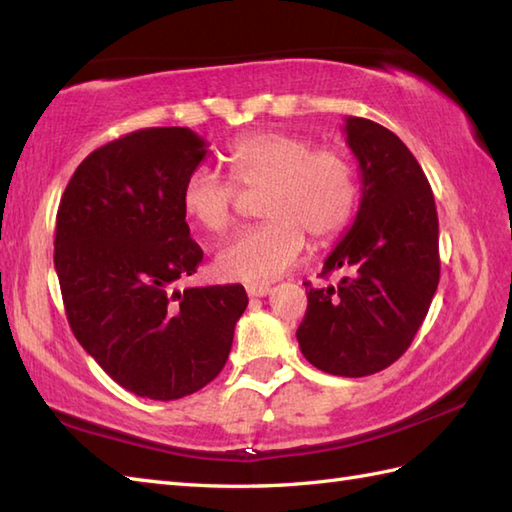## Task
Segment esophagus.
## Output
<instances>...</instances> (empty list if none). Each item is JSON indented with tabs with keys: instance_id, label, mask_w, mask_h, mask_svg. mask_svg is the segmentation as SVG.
Here are the masks:
<instances>
[{
	"instance_id": "obj_1",
	"label": "esophagus",
	"mask_w": 512,
	"mask_h": 512,
	"mask_svg": "<svg viewBox=\"0 0 512 512\" xmlns=\"http://www.w3.org/2000/svg\"><path fill=\"white\" fill-rule=\"evenodd\" d=\"M246 292H248V297H266L270 288L264 284H250V286H246Z\"/></svg>"
}]
</instances>
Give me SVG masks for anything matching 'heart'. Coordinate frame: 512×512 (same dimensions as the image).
Instances as JSON below:
<instances>
[{"instance_id":"b5f03b06","label":"heart","mask_w":512,"mask_h":512,"mask_svg":"<svg viewBox=\"0 0 512 512\" xmlns=\"http://www.w3.org/2000/svg\"><path fill=\"white\" fill-rule=\"evenodd\" d=\"M228 178L193 169L182 184L184 215L204 231L220 235L235 220L239 191H262L257 215L217 250L215 270L228 281L266 284L297 264L306 232L312 242H330L350 224L361 200L352 156L339 147H317L301 134L253 132L224 151Z\"/></svg>"}]
</instances>
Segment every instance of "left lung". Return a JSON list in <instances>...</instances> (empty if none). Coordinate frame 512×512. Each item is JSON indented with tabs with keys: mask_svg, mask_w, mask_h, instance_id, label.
Masks as SVG:
<instances>
[{
	"mask_svg": "<svg viewBox=\"0 0 512 512\" xmlns=\"http://www.w3.org/2000/svg\"><path fill=\"white\" fill-rule=\"evenodd\" d=\"M347 145L361 167L356 220L325 259L297 341L321 372L376 374L407 352L440 281L438 211L429 180L402 140L367 118H345Z\"/></svg>",
	"mask_w": 512,
	"mask_h": 512,
	"instance_id": "1",
	"label": "left lung"
}]
</instances>
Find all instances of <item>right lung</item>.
Here are the masks:
<instances>
[{
  "label": "right lung",
  "instance_id": "right-lung-1",
  "mask_svg": "<svg viewBox=\"0 0 512 512\" xmlns=\"http://www.w3.org/2000/svg\"><path fill=\"white\" fill-rule=\"evenodd\" d=\"M206 156L187 127H149L99 147L61 195L54 268L68 323L118 385L176 400L222 372L244 286L176 290L202 262L180 193Z\"/></svg>",
  "mask_w": 512,
  "mask_h": 512
}]
</instances>
